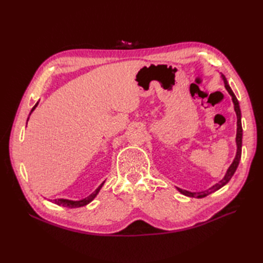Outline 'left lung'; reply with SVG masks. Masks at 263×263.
<instances>
[{
  "mask_svg": "<svg viewBox=\"0 0 263 263\" xmlns=\"http://www.w3.org/2000/svg\"><path fill=\"white\" fill-rule=\"evenodd\" d=\"M221 79L222 81H224V84H225V87L226 90L228 91V93L230 94V97H232V100H233V103H234V108H235V112H236V115H237V134H236V146H237V151H236V156H235V159L233 163L229 165V168L227 169L226 173L224 178H222L218 183H216V184L213 185L212 187L205 190V191H201V192H190V191H186V190H182L180 187H177V190L179 191V192L183 195H186V196H190V197H196V198H202V197H205L208 196L212 193H214L215 191L219 190L220 187H222L224 185H226L227 183L229 182V180L233 178L234 173L236 172L237 168H238V164H239V161H240V158H241V147H242V127H241V110H240V106H239V102H238L236 95L234 94L233 90L230 89V86L226 80L225 76L221 74Z\"/></svg>",
  "mask_w": 263,
  "mask_h": 263,
  "instance_id": "left-lung-1",
  "label": "left lung"
}]
</instances>
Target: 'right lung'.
Listing matches in <instances>:
<instances>
[{
    "label": "right lung",
    "mask_w": 263,
    "mask_h": 263,
    "mask_svg": "<svg viewBox=\"0 0 263 263\" xmlns=\"http://www.w3.org/2000/svg\"><path fill=\"white\" fill-rule=\"evenodd\" d=\"M38 103H39V102H37L36 104H35V106H34L33 108H31L29 115L34 112V109L37 107ZM28 119H29V116H28V118H27V122H28ZM26 125H27V123H26ZM104 183H105V181H104V182H102L101 184L99 185V187H98L97 190H95L92 194H90L89 196H86L85 198H82V200H79V201H72V200H67V198H55V200H51L50 202H52V203H54V204H57V205L65 206V208H69V209L81 208V206H84V205H87L89 203H91V202L94 200V198L97 197V195H98V194H99V192H100V190L102 189V186H103V185H104Z\"/></svg>",
    "instance_id": "1"
}]
</instances>
